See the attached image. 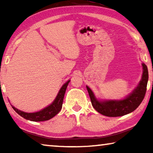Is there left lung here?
I'll list each match as a JSON object with an SVG mask.
<instances>
[{"label": "left lung", "mask_w": 153, "mask_h": 153, "mask_svg": "<svg viewBox=\"0 0 153 153\" xmlns=\"http://www.w3.org/2000/svg\"><path fill=\"white\" fill-rule=\"evenodd\" d=\"M142 65L143 68V73L138 86L124 99L108 100L102 101L98 100L95 97L91 89L86 86L92 105L95 110L107 117H120L130 113L136 109L144 99L149 80V71L147 66L144 63H142Z\"/></svg>", "instance_id": "left-lung-1"}]
</instances>
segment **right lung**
Listing matches in <instances>:
<instances>
[{
  "mask_svg": "<svg viewBox=\"0 0 153 153\" xmlns=\"http://www.w3.org/2000/svg\"><path fill=\"white\" fill-rule=\"evenodd\" d=\"M70 82V80H68L67 82L65 83L63 86L61 88L60 90L58 93L57 96L54 100V101L51 103L48 107L43 108L38 112L35 113H25L24 111H22L17 109L13 106H12L15 112L19 114L20 116L24 117L25 120L32 121H44L49 120L50 119L53 118V117L58 114L59 111H61L62 108V105H63V98L65 93L67 87L68 86V84Z\"/></svg>",
  "mask_w": 153,
  "mask_h": 153,
  "instance_id": "obj_1",
  "label": "right lung"
}]
</instances>
